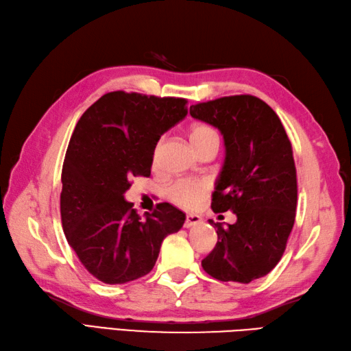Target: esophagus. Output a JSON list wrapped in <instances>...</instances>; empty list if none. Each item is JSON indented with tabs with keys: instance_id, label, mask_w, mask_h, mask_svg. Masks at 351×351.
I'll return each mask as SVG.
<instances>
[{
	"instance_id": "obj_1",
	"label": "esophagus",
	"mask_w": 351,
	"mask_h": 351,
	"mask_svg": "<svg viewBox=\"0 0 351 351\" xmlns=\"http://www.w3.org/2000/svg\"><path fill=\"white\" fill-rule=\"evenodd\" d=\"M202 223V218L199 217V215H195V214H189L186 215V218H185V223H184V226L186 227V229H190V227H193V226H197V224H200Z\"/></svg>"
}]
</instances>
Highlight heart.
Instances as JSON below:
<instances>
[{"label": "heart", "mask_w": 351, "mask_h": 351, "mask_svg": "<svg viewBox=\"0 0 351 351\" xmlns=\"http://www.w3.org/2000/svg\"><path fill=\"white\" fill-rule=\"evenodd\" d=\"M190 138L194 148L197 149L200 145L210 141V138H217V133L214 128H210L206 124H194L190 130ZM160 149V143L156 146L154 151V157H157ZM209 191V184L205 179H195V178H186L179 179L169 186L167 197L172 200L175 205L185 208V209H194L200 206L203 200L206 199Z\"/></svg>", "instance_id": "heart-1"}]
</instances>
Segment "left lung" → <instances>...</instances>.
<instances>
[{
	"mask_svg": "<svg viewBox=\"0 0 351 351\" xmlns=\"http://www.w3.org/2000/svg\"><path fill=\"white\" fill-rule=\"evenodd\" d=\"M223 134L226 158L213 193L214 213L232 210L234 224L215 227L218 242L202 260L219 281L248 284L278 265L295 224L296 167L278 115L254 95H230L190 108Z\"/></svg>",
	"mask_w": 351,
	"mask_h": 351,
	"instance_id": "left-lung-1",
	"label": "left lung"
}]
</instances>
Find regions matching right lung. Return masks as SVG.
<instances>
[{"instance_id":"obj_1","label":"right lung","mask_w":351,"mask_h":351,"mask_svg":"<svg viewBox=\"0 0 351 351\" xmlns=\"http://www.w3.org/2000/svg\"><path fill=\"white\" fill-rule=\"evenodd\" d=\"M186 100L113 91L80 117L62 165L61 221L80 263L106 284L152 271L161 242L181 229L182 210L160 203L145 219L124 199L134 176H149L157 142L186 117Z\"/></svg>"}]
</instances>
